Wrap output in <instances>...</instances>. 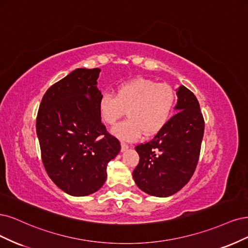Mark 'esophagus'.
Segmentation results:
<instances>
[{"instance_id": "obj_1", "label": "esophagus", "mask_w": 248, "mask_h": 248, "mask_svg": "<svg viewBox=\"0 0 248 248\" xmlns=\"http://www.w3.org/2000/svg\"><path fill=\"white\" fill-rule=\"evenodd\" d=\"M121 146H122V153H124V151H126L127 149H129V145L127 144H125V143H124V142H122L121 143Z\"/></svg>"}]
</instances>
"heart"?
Listing matches in <instances>:
<instances>
[{
	"mask_svg": "<svg viewBox=\"0 0 248 248\" xmlns=\"http://www.w3.org/2000/svg\"><path fill=\"white\" fill-rule=\"evenodd\" d=\"M176 103V93L167 83L135 78L119 84L115 95L103 93L98 112L104 124L114 125L126 111L129 119L116 125L112 133L125 141L138 140L143 133L154 136L169 122Z\"/></svg>",
	"mask_w": 248,
	"mask_h": 248,
	"instance_id": "obj_1",
	"label": "heart"
}]
</instances>
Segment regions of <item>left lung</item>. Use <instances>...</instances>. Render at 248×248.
<instances>
[{"instance_id":"obj_1","label":"left lung","mask_w":248,"mask_h":248,"mask_svg":"<svg viewBox=\"0 0 248 248\" xmlns=\"http://www.w3.org/2000/svg\"><path fill=\"white\" fill-rule=\"evenodd\" d=\"M176 93L178 112L153 140L135 147L140 161L133 178L150 196L177 193L193 176L199 161L205 126L199 102L185 85Z\"/></svg>"}]
</instances>
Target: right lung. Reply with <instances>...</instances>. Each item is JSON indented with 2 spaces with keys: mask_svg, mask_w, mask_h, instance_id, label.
<instances>
[{
  "mask_svg": "<svg viewBox=\"0 0 248 248\" xmlns=\"http://www.w3.org/2000/svg\"><path fill=\"white\" fill-rule=\"evenodd\" d=\"M100 71L79 68L51 85L37 115L45 170L55 186L74 197L99 190L106 181L108 163L121 151V143L99 116Z\"/></svg>",
  "mask_w": 248,
  "mask_h": 248,
  "instance_id": "1",
  "label": "right lung"
}]
</instances>
